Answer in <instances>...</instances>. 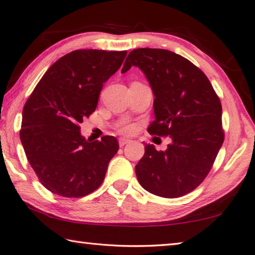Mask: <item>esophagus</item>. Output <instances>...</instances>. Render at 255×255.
Masks as SVG:
<instances>
[{"label":"esophagus","mask_w":255,"mask_h":255,"mask_svg":"<svg viewBox=\"0 0 255 255\" xmlns=\"http://www.w3.org/2000/svg\"><path fill=\"white\" fill-rule=\"evenodd\" d=\"M128 143H130V139H127V138H125V137L119 138V145L120 146H125Z\"/></svg>","instance_id":"obj_1"}]
</instances>
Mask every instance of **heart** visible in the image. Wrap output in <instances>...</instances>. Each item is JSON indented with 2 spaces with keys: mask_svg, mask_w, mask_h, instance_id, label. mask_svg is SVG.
Returning a JSON list of instances; mask_svg holds the SVG:
<instances>
[{
  "mask_svg": "<svg viewBox=\"0 0 255 255\" xmlns=\"http://www.w3.org/2000/svg\"><path fill=\"white\" fill-rule=\"evenodd\" d=\"M133 129H135V127H133L132 125H123V126H120L119 130L123 131V132L128 133V132L133 131Z\"/></svg>",
  "mask_w": 255,
  "mask_h": 255,
  "instance_id": "heart-1",
  "label": "heart"
}]
</instances>
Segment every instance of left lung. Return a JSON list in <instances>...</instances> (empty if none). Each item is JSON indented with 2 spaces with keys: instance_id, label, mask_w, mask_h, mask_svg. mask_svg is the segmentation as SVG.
<instances>
[{
  "instance_id": "left-lung-1",
  "label": "left lung",
  "mask_w": 255,
  "mask_h": 255,
  "mask_svg": "<svg viewBox=\"0 0 255 255\" xmlns=\"http://www.w3.org/2000/svg\"><path fill=\"white\" fill-rule=\"evenodd\" d=\"M131 66L144 72L155 96L147 131L172 138L164 152L145 145L137 179L153 195L182 197L206 179L224 143L221 100L205 73L173 51L133 49L122 73Z\"/></svg>"
}]
</instances>
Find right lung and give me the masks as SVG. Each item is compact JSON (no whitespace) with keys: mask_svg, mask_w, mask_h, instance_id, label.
Returning a JSON list of instances; mask_svg holds the SVG:
<instances>
[{"mask_svg":"<svg viewBox=\"0 0 255 255\" xmlns=\"http://www.w3.org/2000/svg\"><path fill=\"white\" fill-rule=\"evenodd\" d=\"M126 55L127 50L71 51L47 70L25 102L21 143L41 184L55 195L88 196L105 180L118 141L114 136L86 140L80 124L96 110L103 83Z\"/></svg>","mask_w":255,"mask_h":255,"instance_id":"add662e5","label":"right lung"}]
</instances>
